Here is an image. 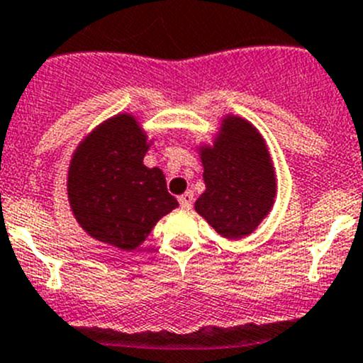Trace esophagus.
Masks as SVG:
<instances>
[{"label": "esophagus", "mask_w": 363, "mask_h": 363, "mask_svg": "<svg viewBox=\"0 0 363 363\" xmlns=\"http://www.w3.org/2000/svg\"><path fill=\"white\" fill-rule=\"evenodd\" d=\"M178 201H179V206H182V208L189 210L192 206V203H194V192L187 191V192H185V194L179 196Z\"/></svg>", "instance_id": "esophagus-1"}]
</instances>
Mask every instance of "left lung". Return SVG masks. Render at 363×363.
<instances>
[{"label":"left lung","instance_id":"obj_1","mask_svg":"<svg viewBox=\"0 0 363 363\" xmlns=\"http://www.w3.org/2000/svg\"><path fill=\"white\" fill-rule=\"evenodd\" d=\"M205 192L194 210L228 240L251 235L278 194L274 164L264 135L247 119L226 113L212 144L196 146Z\"/></svg>","mask_w":363,"mask_h":363}]
</instances>
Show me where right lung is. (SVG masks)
<instances>
[{
	"instance_id": "1",
	"label": "right lung",
	"mask_w": 363,
	"mask_h": 363,
	"mask_svg": "<svg viewBox=\"0 0 363 363\" xmlns=\"http://www.w3.org/2000/svg\"><path fill=\"white\" fill-rule=\"evenodd\" d=\"M151 144L137 117L123 112L99 123L76 146L67 169V199L89 237L133 251L178 206L164 172L144 165Z\"/></svg>"
}]
</instances>
